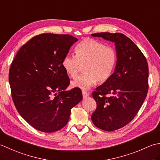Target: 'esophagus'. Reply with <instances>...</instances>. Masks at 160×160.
Returning <instances> with one entry per match:
<instances>
[{"label": "esophagus", "mask_w": 160, "mask_h": 160, "mask_svg": "<svg viewBox=\"0 0 160 160\" xmlns=\"http://www.w3.org/2000/svg\"><path fill=\"white\" fill-rule=\"evenodd\" d=\"M82 96H83L84 98H86V97L89 96V92H87L86 91H84V90H83V91H82Z\"/></svg>", "instance_id": "34e87169"}]
</instances>
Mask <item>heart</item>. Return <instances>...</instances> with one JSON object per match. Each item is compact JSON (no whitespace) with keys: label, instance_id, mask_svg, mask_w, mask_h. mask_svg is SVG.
Returning <instances> with one entry per match:
<instances>
[{"label":"heart","instance_id":"1","mask_svg":"<svg viewBox=\"0 0 160 160\" xmlns=\"http://www.w3.org/2000/svg\"><path fill=\"white\" fill-rule=\"evenodd\" d=\"M75 52L76 56L67 54L62 61L64 71L73 78L84 66V73L71 82L72 87L88 89L98 81L106 82L113 73L118 60V53L113 47L97 40L86 38L76 46Z\"/></svg>","mask_w":160,"mask_h":160}]
</instances>
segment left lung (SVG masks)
Returning a JSON list of instances; mask_svg holds the SVG:
<instances>
[{
  "instance_id": "8db88e82",
  "label": "left lung",
  "mask_w": 160,
  "mask_h": 160,
  "mask_svg": "<svg viewBox=\"0 0 160 160\" xmlns=\"http://www.w3.org/2000/svg\"><path fill=\"white\" fill-rule=\"evenodd\" d=\"M91 36L115 42L118 53L114 73L92 93L97 103L91 115L93 123L102 130L113 131L128 124L146 99L148 63L140 49L123 33L101 32Z\"/></svg>"
}]
</instances>
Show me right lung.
I'll return each instance as SVG.
<instances>
[{"instance_id":"obj_1","label":"right lung","mask_w":160,"mask_h":160,"mask_svg":"<svg viewBox=\"0 0 160 160\" xmlns=\"http://www.w3.org/2000/svg\"><path fill=\"white\" fill-rule=\"evenodd\" d=\"M78 38L69 34L42 33L23 45L12 61L9 82L19 114L37 130L52 132L69 120L71 109L82 100L62 66Z\"/></svg>"}]
</instances>
